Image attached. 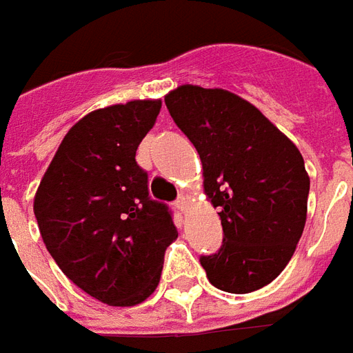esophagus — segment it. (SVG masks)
Segmentation results:
<instances>
[{"instance_id": "34e87169", "label": "esophagus", "mask_w": 353, "mask_h": 353, "mask_svg": "<svg viewBox=\"0 0 353 353\" xmlns=\"http://www.w3.org/2000/svg\"><path fill=\"white\" fill-rule=\"evenodd\" d=\"M174 207L179 208L180 212H186V208H188V199L184 197V195H180L179 199H176V203H174Z\"/></svg>"}]
</instances>
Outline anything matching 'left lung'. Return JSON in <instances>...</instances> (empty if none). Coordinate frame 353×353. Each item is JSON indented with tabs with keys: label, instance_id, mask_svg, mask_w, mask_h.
<instances>
[{
	"label": "left lung",
	"instance_id": "left-lung-1",
	"mask_svg": "<svg viewBox=\"0 0 353 353\" xmlns=\"http://www.w3.org/2000/svg\"><path fill=\"white\" fill-rule=\"evenodd\" d=\"M169 114L194 143L223 243L201 256L218 290L250 293L284 271L305 222L310 179L297 146L243 97L184 84L165 95Z\"/></svg>",
	"mask_w": 353,
	"mask_h": 353
}]
</instances>
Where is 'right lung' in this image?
<instances>
[{
	"instance_id": "1",
	"label": "right lung",
	"mask_w": 353,
	"mask_h": 353,
	"mask_svg": "<svg viewBox=\"0 0 353 353\" xmlns=\"http://www.w3.org/2000/svg\"><path fill=\"white\" fill-rule=\"evenodd\" d=\"M159 99L92 110L68 131L41 180L33 212L63 274L110 307H133L158 288L179 236L165 203L148 195L135 161Z\"/></svg>"
}]
</instances>
